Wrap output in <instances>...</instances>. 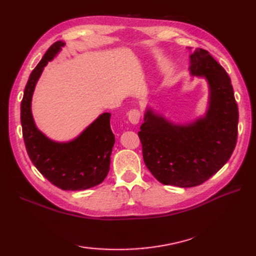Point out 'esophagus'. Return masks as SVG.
<instances>
[{
    "mask_svg": "<svg viewBox=\"0 0 256 256\" xmlns=\"http://www.w3.org/2000/svg\"><path fill=\"white\" fill-rule=\"evenodd\" d=\"M128 121L132 124H138L140 118V112L136 110V108H133V110H131L128 113Z\"/></svg>",
    "mask_w": 256,
    "mask_h": 256,
    "instance_id": "34e87169",
    "label": "esophagus"
}]
</instances>
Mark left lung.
Segmentation results:
<instances>
[{
  "label": "left lung",
  "instance_id": "8db88e82",
  "mask_svg": "<svg viewBox=\"0 0 256 256\" xmlns=\"http://www.w3.org/2000/svg\"><path fill=\"white\" fill-rule=\"evenodd\" d=\"M189 70L208 82L204 116L176 124L146 108L138 132L144 162L152 175L162 184L182 188L198 186L221 170L238 138V104L224 67L208 52L197 48L190 55Z\"/></svg>",
  "mask_w": 256,
  "mask_h": 256
}]
</instances>
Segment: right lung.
Returning a JSON list of instances; mask_svg holds the SVG:
<instances>
[{"label":"right lung","mask_w":256,"mask_h":256,"mask_svg":"<svg viewBox=\"0 0 256 256\" xmlns=\"http://www.w3.org/2000/svg\"><path fill=\"white\" fill-rule=\"evenodd\" d=\"M64 46L56 42L46 52L27 81L20 103V123L27 154L47 180L62 190H86L101 184L110 170L116 143L110 113H102L79 136L55 142L37 128L32 114V98L44 67Z\"/></svg>","instance_id":"obj_1"}]
</instances>
